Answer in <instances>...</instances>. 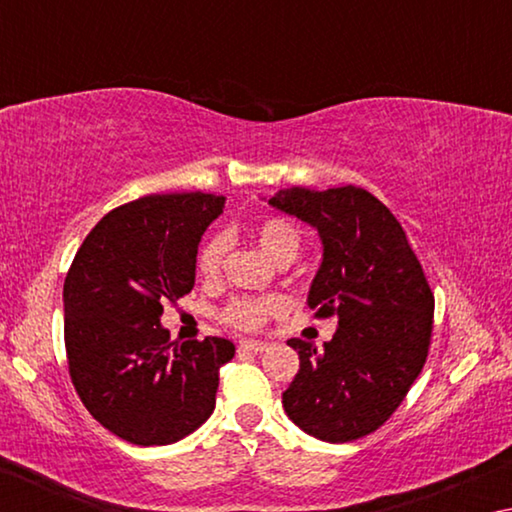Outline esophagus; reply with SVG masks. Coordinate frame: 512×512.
Segmentation results:
<instances>
[{
	"mask_svg": "<svg viewBox=\"0 0 512 512\" xmlns=\"http://www.w3.org/2000/svg\"><path fill=\"white\" fill-rule=\"evenodd\" d=\"M239 350L259 354V352L268 350V345H266V343H262V341H239Z\"/></svg>",
	"mask_w": 512,
	"mask_h": 512,
	"instance_id": "34e87169",
	"label": "esophagus"
}]
</instances>
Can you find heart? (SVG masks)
I'll return each mask as SVG.
<instances>
[{"instance_id": "1", "label": "heart", "mask_w": 512, "mask_h": 512, "mask_svg": "<svg viewBox=\"0 0 512 512\" xmlns=\"http://www.w3.org/2000/svg\"><path fill=\"white\" fill-rule=\"evenodd\" d=\"M250 239L273 259L275 264H289L298 257L302 248V232L293 221L284 216H266L250 228ZM228 239L223 235H212L203 241L198 250L196 266L203 280H216L223 271ZM282 296H259V298H235L223 307L221 318L225 325L241 329V332H257L268 318H273L284 309Z\"/></svg>"}]
</instances>
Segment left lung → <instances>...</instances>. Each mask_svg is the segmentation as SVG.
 I'll list each match as a JSON object with an SVG mask.
<instances>
[{"mask_svg": "<svg viewBox=\"0 0 512 512\" xmlns=\"http://www.w3.org/2000/svg\"><path fill=\"white\" fill-rule=\"evenodd\" d=\"M323 239V264L309 289L316 318H339L332 341L291 339L300 370L282 404L309 436L350 443L379 429L427 361L433 293L393 212L354 185L309 192L293 187L271 201Z\"/></svg>", "mask_w": 512, "mask_h": 512, "instance_id": "8db88e82", "label": "left lung"}]
</instances>
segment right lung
Returning <instances> with one entry per match:
<instances>
[{
	"label": "right lung",
	"instance_id": "right-lung-1",
	"mask_svg": "<svg viewBox=\"0 0 512 512\" xmlns=\"http://www.w3.org/2000/svg\"><path fill=\"white\" fill-rule=\"evenodd\" d=\"M223 196L151 194L94 225L65 277V350L85 409L133 445H171L210 418L219 368L235 345L219 336L171 341L164 302L194 289L198 241Z\"/></svg>",
	"mask_w": 512,
	"mask_h": 512
}]
</instances>
